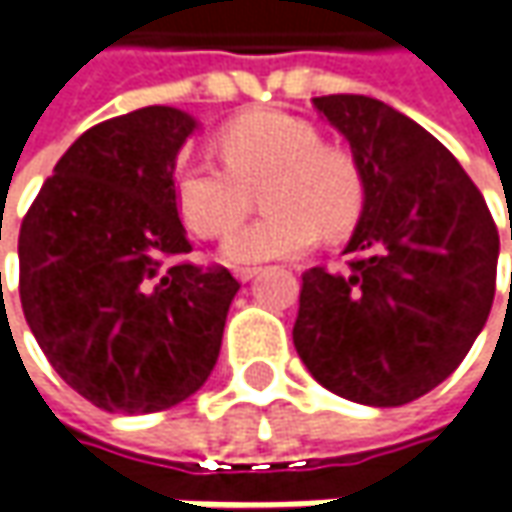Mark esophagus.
Returning <instances> with one entry per match:
<instances>
[{
    "label": "esophagus",
    "mask_w": 512,
    "mask_h": 512,
    "mask_svg": "<svg viewBox=\"0 0 512 512\" xmlns=\"http://www.w3.org/2000/svg\"><path fill=\"white\" fill-rule=\"evenodd\" d=\"M256 273H259V267H236V279L239 282H250Z\"/></svg>",
    "instance_id": "34e87169"
}]
</instances>
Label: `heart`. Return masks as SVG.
<instances>
[{
	"mask_svg": "<svg viewBox=\"0 0 512 512\" xmlns=\"http://www.w3.org/2000/svg\"><path fill=\"white\" fill-rule=\"evenodd\" d=\"M225 165L182 156L173 193L187 227L205 239L222 236L246 212L252 190L268 210L227 233V262L250 265L296 256L319 239L356 225L364 207V173L350 150L325 145L316 125L282 110H259L219 133Z\"/></svg>",
	"mask_w": 512,
	"mask_h": 512,
	"instance_id": "obj_1",
	"label": "heart"
}]
</instances>
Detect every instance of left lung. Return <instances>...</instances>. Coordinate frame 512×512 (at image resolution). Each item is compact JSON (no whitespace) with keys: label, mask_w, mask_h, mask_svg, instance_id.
Wrapping results in <instances>:
<instances>
[{"label":"left lung","mask_w":512,"mask_h":512,"mask_svg":"<svg viewBox=\"0 0 512 512\" xmlns=\"http://www.w3.org/2000/svg\"><path fill=\"white\" fill-rule=\"evenodd\" d=\"M313 105L350 142L364 207L344 247L350 270L302 276L293 344L330 393L399 407L442 384L482 333L499 230L479 187L422 125L356 93Z\"/></svg>","instance_id":"obj_1"}]
</instances>
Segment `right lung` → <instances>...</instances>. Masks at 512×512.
<instances>
[{
	"label": "right lung",
	"instance_id": "right-lung-1",
	"mask_svg": "<svg viewBox=\"0 0 512 512\" xmlns=\"http://www.w3.org/2000/svg\"><path fill=\"white\" fill-rule=\"evenodd\" d=\"M196 130L150 105L85 130L19 230V299L53 370L108 413L185 402L219 359L239 282L222 265H170L193 247L173 193Z\"/></svg>",
	"mask_w": 512,
	"mask_h": 512
}]
</instances>
